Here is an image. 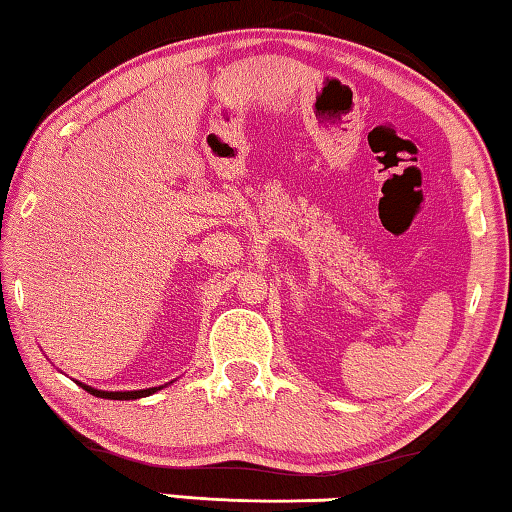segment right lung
<instances>
[{
	"label": "right lung",
	"mask_w": 512,
	"mask_h": 512,
	"mask_svg": "<svg viewBox=\"0 0 512 512\" xmlns=\"http://www.w3.org/2000/svg\"><path fill=\"white\" fill-rule=\"evenodd\" d=\"M78 384L85 388L87 393L96 395V398H105V400H140V398H147V395H154L156 391L163 388V386H151V388H140V391H101V388L87 386V384H82V381H78ZM170 384H172V381H170Z\"/></svg>",
	"instance_id": "add662e5"
}]
</instances>
